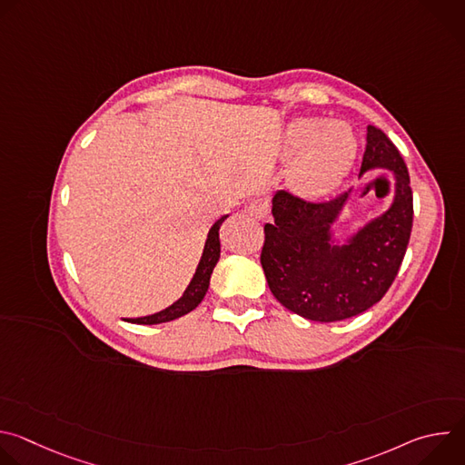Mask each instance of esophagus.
<instances>
[{
    "label": "esophagus",
    "instance_id": "34e87169",
    "mask_svg": "<svg viewBox=\"0 0 465 465\" xmlns=\"http://www.w3.org/2000/svg\"><path fill=\"white\" fill-rule=\"evenodd\" d=\"M246 212H248L253 219L262 221V219H267V217H269V213H271V206H269V203L259 201V198H257V201H252V203L248 204Z\"/></svg>",
    "mask_w": 465,
    "mask_h": 465
}]
</instances>
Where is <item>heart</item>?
Wrapping results in <instances>:
<instances>
[{
  "instance_id": "obj_1",
  "label": "heart",
  "mask_w": 465,
  "mask_h": 465,
  "mask_svg": "<svg viewBox=\"0 0 465 465\" xmlns=\"http://www.w3.org/2000/svg\"><path fill=\"white\" fill-rule=\"evenodd\" d=\"M285 149L296 156L292 180L307 194L333 191L350 174L357 156V138L344 121L302 117L292 121L285 132Z\"/></svg>"
}]
</instances>
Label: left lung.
<instances>
[{
    "label": "left lung",
    "instance_id": "1",
    "mask_svg": "<svg viewBox=\"0 0 465 465\" xmlns=\"http://www.w3.org/2000/svg\"><path fill=\"white\" fill-rule=\"evenodd\" d=\"M393 173V203L348 244H331V224L350 193L311 203L285 189L272 198L274 224H264L261 267L274 298L314 322H339L375 305L393 283L412 232V189L407 163L377 126L368 124L361 174Z\"/></svg>",
    "mask_w": 465,
    "mask_h": 465
}]
</instances>
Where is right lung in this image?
Instances as JSON below:
<instances>
[{
  "label": "right lung",
  "instance_id": "add662e5",
  "mask_svg": "<svg viewBox=\"0 0 465 465\" xmlns=\"http://www.w3.org/2000/svg\"><path fill=\"white\" fill-rule=\"evenodd\" d=\"M226 217H221L210 230L206 244H204V252L201 257V262H198L196 272L191 280V283L187 285L183 296L180 300H176L171 307L151 314V316H143V318H128L126 322L132 323H143V325H151V323H162V322H171L174 318H180L187 312H191L198 303H201L208 292L210 287V278L212 272L215 269V264L221 257V241H219V228L224 223Z\"/></svg>",
  "mask_w": 465,
  "mask_h": 465
}]
</instances>
